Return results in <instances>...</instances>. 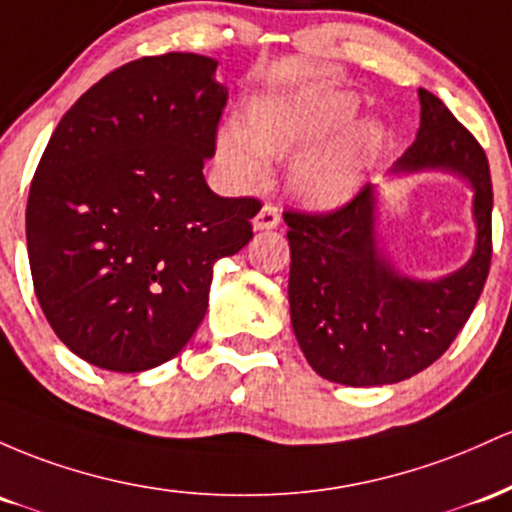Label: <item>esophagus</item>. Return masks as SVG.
<instances>
[{
  "instance_id": "obj_1",
  "label": "esophagus",
  "mask_w": 512,
  "mask_h": 512,
  "mask_svg": "<svg viewBox=\"0 0 512 512\" xmlns=\"http://www.w3.org/2000/svg\"><path fill=\"white\" fill-rule=\"evenodd\" d=\"M280 225V212L275 205H263L254 217V229L256 232H268V229H275Z\"/></svg>"
}]
</instances>
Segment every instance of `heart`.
I'll return each instance as SVG.
<instances>
[{
    "instance_id": "b5f03b06",
    "label": "heart",
    "mask_w": 512,
    "mask_h": 512,
    "mask_svg": "<svg viewBox=\"0 0 512 512\" xmlns=\"http://www.w3.org/2000/svg\"><path fill=\"white\" fill-rule=\"evenodd\" d=\"M358 96L346 89H300L251 103L246 125L217 132L215 164L239 191L266 174V157H292L287 191L302 208L333 212L367 183L389 147V130L360 118Z\"/></svg>"
}]
</instances>
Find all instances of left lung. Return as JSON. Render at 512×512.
Returning a JSON list of instances; mask_svg holds the SVG:
<instances>
[{
	"label": "left lung",
	"instance_id": "8db88e82",
	"mask_svg": "<svg viewBox=\"0 0 512 512\" xmlns=\"http://www.w3.org/2000/svg\"><path fill=\"white\" fill-rule=\"evenodd\" d=\"M421 128L384 179L450 174L472 188V256L440 278L401 271L380 237L382 188L367 183L331 215L287 212L290 321L324 380L380 387L418 375L467 324L491 266V174L484 149L438 96L418 89Z\"/></svg>",
	"mask_w": 512,
	"mask_h": 512
}]
</instances>
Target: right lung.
<instances>
[{
  "label": "right lung",
  "instance_id": "add662e5",
  "mask_svg": "<svg viewBox=\"0 0 512 512\" xmlns=\"http://www.w3.org/2000/svg\"><path fill=\"white\" fill-rule=\"evenodd\" d=\"M217 60L128 62L82 94L45 147L26 208L45 319L86 363L145 372L179 355L208 312L212 268L254 237V198H220L203 164L227 86Z\"/></svg>",
  "mask_w": 512,
  "mask_h": 512
}]
</instances>
